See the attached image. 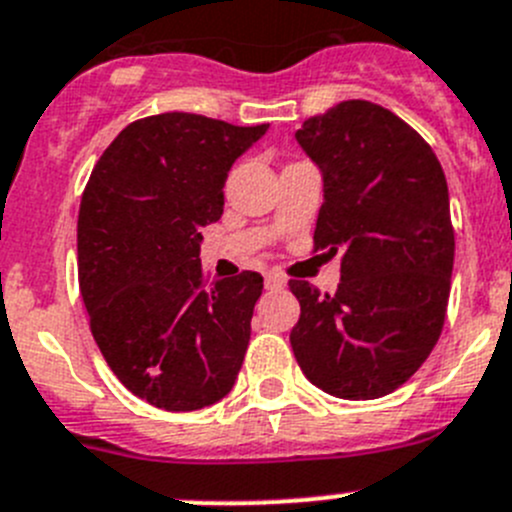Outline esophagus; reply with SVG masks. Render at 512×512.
I'll return each mask as SVG.
<instances>
[{
    "mask_svg": "<svg viewBox=\"0 0 512 512\" xmlns=\"http://www.w3.org/2000/svg\"><path fill=\"white\" fill-rule=\"evenodd\" d=\"M287 287V279L279 274V271H269L266 274V289H284Z\"/></svg>",
    "mask_w": 512,
    "mask_h": 512,
    "instance_id": "obj_1",
    "label": "esophagus"
}]
</instances>
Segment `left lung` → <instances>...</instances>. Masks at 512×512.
<instances>
[{
  "mask_svg": "<svg viewBox=\"0 0 512 512\" xmlns=\"http://www.w3.org/2000/svg\"><path fill=\"white\" fill-rule=\"evenodd\" d=\"M297 142L325 182L314 251H342V264L332 294L289 281L302 307L289 335L294 358L330 396H388L429 358L447 317V177L419 131L370 101L312 116Z\"/></svg>",
  "mask_w": 512,
  "mask_h": 512,
  "instance_id": "obj_1",
  "label": "left lung"
}]
</instances>
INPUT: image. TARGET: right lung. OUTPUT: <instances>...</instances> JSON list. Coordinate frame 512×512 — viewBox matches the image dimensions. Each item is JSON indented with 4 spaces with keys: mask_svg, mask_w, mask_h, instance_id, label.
I'll return each mask as SVG.
<instances>
[{
    "mask_svg": "<svg viewBox=\"0 0 512 512\" xmlns=\"http://www.w3.org/2000/svg\"><path fill=\"white\" fill-rule=\"evenodd\" d=\"M269 126L159 114L126 126L78 213V284L98 350L134 396L198 411L236 383L264 276L208 281L200 228L223 215L231 164Z\"/></svg>",
    "mask_w": 512,
    "mask_h": 512,
    "instance_id": "obj_1",
    "label": "right lung"
}]
</instances>
